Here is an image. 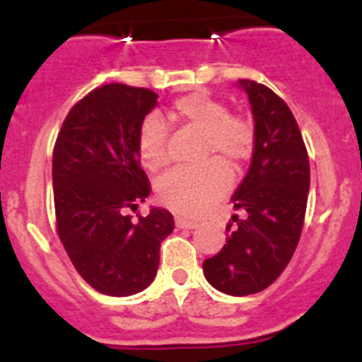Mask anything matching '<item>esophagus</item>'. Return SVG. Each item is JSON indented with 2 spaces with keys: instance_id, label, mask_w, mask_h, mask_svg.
<instances>
[{
  "instance_id": "1",
  "label": "esophagus",
  "mask_w": 362,
  "mask_h": 362,
  "mask_svg": "<svg viewBox=\"0 0 362 362\" xmlns=\"http://www.w3.org/2000/svg\"><path fill=\"white\" fill-rule=\"evenodd\" d=\"M175 226L177 228H187V230H192V228H196L197 223L196 221H192V219H185V217H175Z\"/></svg>"
}]
</instances>
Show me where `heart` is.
Wrapping results in <instances>:
<instances>
[{"mask_svg":"<svg viewBox=\"0 0 362 362\" xmlns=\"http://www.w3.org/2000/svg\"><path fill=\"white\" fill-rule=\"evenodd\" d=\"M177 123L203 132V153L221 152L233 165L246 161L254 150L255 130L250 119L230 114L223 101L196 92L177 99L172 107ZM137 153L152 172L168 165V139L163 119L156 114L145 117L137 134ZM232 174L219 158L194 168H175L159 179L158 196L168 209L185 216H199L230 187Z\"/></svg>","mask_w":362,"mask_h":362,"instance_id":"1","label":"heart"}]
</instances>
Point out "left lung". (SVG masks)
<instances>
[{
	"label": "left lung",
	"instance_id": "left-lung-1",
	"mask_svg": "<svg viewBox=\"0 0 362 362\" xmlns=\"http://www.w3.org/2000/svg\"><path fill=\"white\" fill-rule=\"evenodd\" d=\"M254 114V156L232 196L241 210L228 225L226 245L204 259V277L214 288L243 297L268 288L290 263L305 223L310 163L292 110L261 83L241 79Z\"/></svg>",
	"mask_w": 362,
	"mask_h": 362
}]
</instances>
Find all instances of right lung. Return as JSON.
Masks as SVG:
<instances>
[{"label": "right lung", "mask_w": 362, "mask_h": 362, "mask_svg": "<svg viewBox=\"0 0 362 362\" xmlns=\"http://www.w3.org/2000/svg\"><path fill=\"white\" fill-rule=\"evenodd\" d=\"M158 105L148 88L110 83L74 105L57 134L52 156L57 235L79 276L107 296L141 292L159 267V246L174 217L152 209L132 221L148 197L137 134Z\"/></svg>", "instance_id": "obj_1"}]
</instances>
